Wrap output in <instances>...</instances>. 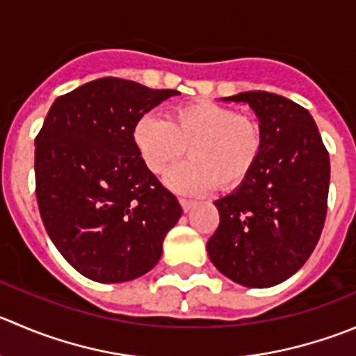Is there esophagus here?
<instances>
[{
	"instance_id": "1",
	"label": "esophagus",
	"mask_w": 356,
	"mask_h": 356,
	"mask_svg": "<svg viewBox=\"0 0 356 356\" xmlns=\"http://www.w3.org/2000/svg\"><path fill=\"white\" fill-rule=\"evenodd\" d=\"M179 202H181V207H182V210H184V212H189V210H191L193 207H195V202H193V200L181 198V200H179Z\"/></svg>"
}]
</instances>
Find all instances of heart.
Returning <instances> with one entry per match:
<instances>
[{
  "mask_svg": "<svg viewBox=\"0 0 356 356\" xmlns=\"http://www.w3.org/2000/svg\"><path fill=\"white\" fill-rule=\"evenodd\" d=\"M132 143L154 175L170 168L188 147L191 160L174 168L167 184L196 195L217 184L222 191L240 188L261 160L264 137L261 125L236 109L196 101L172 109L167 122L151 113L139 116L132 127Z\"/></svg>",
  "mask_w": 356,
  "mask_h": 356,
  "instance_id": "1",
  "label": "heart"
}]
</instances>
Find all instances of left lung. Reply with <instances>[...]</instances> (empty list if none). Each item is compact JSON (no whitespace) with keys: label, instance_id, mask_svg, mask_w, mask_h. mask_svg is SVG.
Here are the masks:
<instances>
[{"label":"left lung","instance_id":"1","mask_svg":"<svg viewBox=\"0 0 356 356\" xmlns=\"http://www.w3.org/2000/svg\"><path fill=\"white\" fill-rule=\"evenodd\" d=\"M222 101L254 109L264 137L250 177L219 198V226L207 241L210 261L229 280L273 287L308 261L322 234L330 182L329 151L308 109L262 90Z\"/></svg>","mask_w":356,"mask_h":356}]
</instances>
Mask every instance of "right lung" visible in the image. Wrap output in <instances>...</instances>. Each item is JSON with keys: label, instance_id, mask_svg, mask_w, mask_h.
<instances>
[{"label": "right lung", "instance_id": "obj_1", "mask_svg": "<svg viewBox=\"0 0 356 356\" xmlns=\"http://www.w3.org/2000/svg\"><path fill=\"white\" fill-rule=\"evenodd\" d=\"M177 90L99 78L55 99L36 136L44 229L83 277L118 284L153 270L182 209L140 161L132 127Z\"/></svg>", "mask_w": 356, "mask_h": 356}]
</instances>
